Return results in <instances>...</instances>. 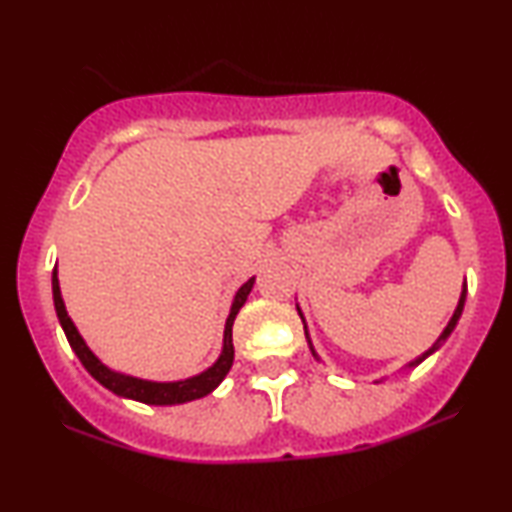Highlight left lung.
<instances>
[{"instance_id":"obj_1","label":"left lung","mask_w":512,"mask_h":512,"mask_svg":"<svg viewBox=\"0 0 512 512\" xmlns=\"http://www.w3.org/2000/svg\"><path fill=\"white\" fill-rule=\"evenodd\" d=\"M464 303H466V284H464V289H461V298H459V303H457V310H454V314H452V319L447 321V326H445V331L440 333V338L433 342V347L431 349H426V352L422 354V356H417L415 361L412 363H408V368H415V366H419V363H422L426 356H431L433 352H436V349L443 345V342L450 338V333L454 331V326H457V321H459V317H461V312H464ZM298 314H300V319H303V312H300V307H298ZM303 324H305V319H303ZM305 338H307V345H310V349H312V356L314 359H319L317 356V352H314V347H312V340H310V333H307V326H305Z\"/></svg>"}]
</instances>
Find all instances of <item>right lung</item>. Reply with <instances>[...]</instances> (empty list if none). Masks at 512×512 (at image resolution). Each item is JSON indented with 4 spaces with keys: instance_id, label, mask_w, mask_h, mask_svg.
Here are the masks:
<instances>
[{
    "instance_id": "right-lung-1",
    "label": "right lung",
    "mask_w": 512,
    "mask_h": 512,
    "mask_svg": "<svg viewBox=\"0 0 512 512\" xmlns=\"http://www.w3.org/2000/svg\"><path fill=\"white\" fill-rule=\"evenodd\" d=\"M254 289V277L249 282H244L240 289H237L235 298H233V307H230V314L226 319V331H223V349L221 356L214 361V366H209L207 370H202L200 375L188 377V380H179V382H151V380H139V377L132 375H123L111 370L109 366L97 359V356L90 352V347L86 345V340L81 338V333L76 331L74 321L69 319V314L65 310V300H62L60 293V282H58V268H53V303H55V312H58L60 326L67 335L69 347L74 349V354L79 356V361L83 363V368L88 370L90 375L95 377L102 387H107L109 391H114L116 396L123 398H132V401L146 403V405H179V403H188L195 401V398H202L219 387L223 382V377L228 375L230 366H233L235 359V347H233V321L240 312V307L247 303V296Z\"/></svg>"
}]
</instances>
